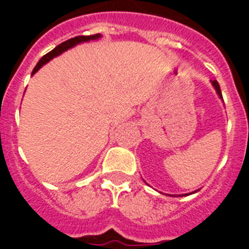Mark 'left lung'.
I'll return each mask as SVG.
<instances>
[{
    "label": "left lung",
    "instance_id": "left-lung-1",
    "mask_svg": "<svg viewBox=\"0 0 249 249\" xmlns=\"http://www.w3.org/2000/svg\"><path fill=\"white\" fill-rule=\"evenodd\" d=\"M212 84H213V86H214V89H216L217 94H218V95L222 98V94H221V89H220V85H218V83H217L216 80H214V81H212Z\"/></svg>",
    "mask_w": 249,
    "mask_h": 249
}]
</instances>
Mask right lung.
<instances>
[{"label":"right lung","instance_id":"add662e5","mask_svg":"<svg viewBox=\"0 0 249 249\" xmlns=\"http://www.w3.org/2000/svg\"><path fill=\"white\" fill-rule=\"evenodd\" d=\"M99 37H101V35L97 33V35H91V36H77V37H73V38H70V40L67 41H64V42H62L60 45H58L56 48L53 49L52 52H49L48 54H45V55L38 60V63L36 64V67L33 68L32 75L33 73H36V72L38 71V70H40L45 63H48L49 60L53 59L54 56L59 55L60 53L66 52L67 49L72 48V46H75V45L80 44V42H85V41H89V40H95V38H99Z\"/></svg>","mask_w":249,"mask_h":249}]
</instances>
